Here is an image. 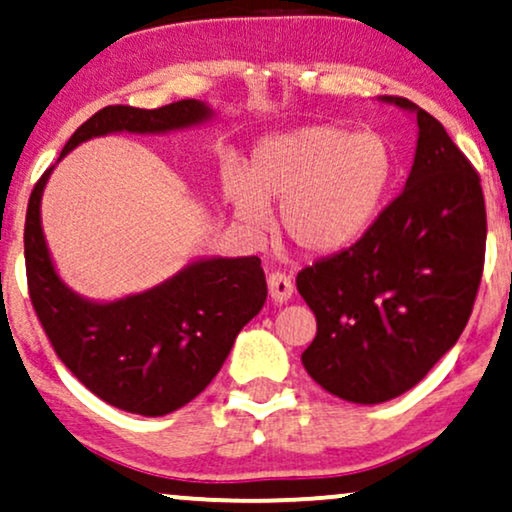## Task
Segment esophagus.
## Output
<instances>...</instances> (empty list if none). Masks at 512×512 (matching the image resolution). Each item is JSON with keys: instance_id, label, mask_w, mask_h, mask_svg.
Masks as SVG:
<instances>
[{"instance_id": "1", "label": "esophagus", "mask_w": 512, "mask_h": 512, "mask_svg": "<svg viewBox=\"0 0 512 512\" xmlns=\"http://www.w3.org/2000/svg\"><path fill=\"white\" fill-rule=\"evenodd\" d=\"M268 291H270V298L275 303H287L291 294H294V282H291L289 275H284V272H270L268 277Z\"/></svg>"}]
</instances>
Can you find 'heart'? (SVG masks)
I'll return each instance as SVG.
<instances>
[{
    "instance_id": "obj_1",
    "label": "heart",
    "mask_w": 512,
    "mask_h": 512,
    "mask_svg": "<svg viewBox=\"0 0 512 512\" xmlns=\"http://www.w3.org/2000/svg\"><path fill=\"white\" fill-rule=\"evenodd\" d=\"M390 176L393 152L381 136L315 124L258 143L247 174L228 171L223 190L247 230L268 228L265 204L282 202L289 240L308 254H331L367 230Z\"/></svg>"
}]
</instances>
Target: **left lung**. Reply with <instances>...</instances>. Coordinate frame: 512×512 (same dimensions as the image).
Masks as SVG:
<instances>
[{
    "instance_id": "1",
    "label": "left lung",
    "mask_w": 512,
    "mask_h": 512,
    "mask_svg": "<svg viewBox=\"0 0 512 512\" xmlns=\"http://www.w3.org/2000/svg\"><path fill=\"white\" fill-rule=\"evenodd\" d=\"M383 101L416 115L407 185L353 247L296 277L317 317L303 367L331 395L357 404L407 393L459 341L487 247L484 195L470 159L426 110L400 96Z\"/></svg>"
}]
</instances>
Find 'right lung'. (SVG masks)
<instances>
[{
	"mask_svg": "<svg viewBox=\"0 0 512 512\" xmlns=\"http://www.w3.org/2000/svg\"><path fill=\"white\" fill-rule=\"evenodd\" d=\"M209 117L199 101L155 110L108 105L91 115L61 152L110 131L159 134ZM49 167L35 183L25 216V272L32 308L61 362L112 407L164 416L202 393L223 367L244 324L268 296L261 258H211L174 280L115 303H91L58 280L46 249L39 202Z\"/></svg>",
	"mask_w": 512,
	"mask_h": 512,
	"instance_id": "right-lung-1",
	"label": "right lung"
}]
</instances>
